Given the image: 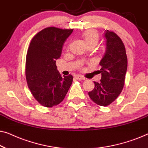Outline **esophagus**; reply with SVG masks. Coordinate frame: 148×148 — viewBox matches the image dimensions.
Instances as JSON below:
<instances>
[{
	"label": "esophagus",
	"instance_id": "1",
	"mask_svg": "<svg viewBox=\"0 0 148 148\" xmlns=\"http://www.w3.org/2000/svg\"><path fill=\"white\" fill-rule=\"evenodd\" d=\"M75 78L77 79H78L79 81H84V80L86 79L85 77H82L81 75H77V76H75Z\"/></svg>",
	"mask_w": 148,
	"mask_h": 148
}]
</instances>
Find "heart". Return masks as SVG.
Returning <instances> with one entry per match:
<instances>
[{"instance_id":"b5f03b06","label":"heart","mask_w":148,"mask_h":148,"mask_svg":"<svg viewBox=\"0 0 148 148\" xmlns=\"http://www.w3.org/2000/svg\"><path fill=\"white\" fill-rule=\"evenodd\" d=\"M83 38L86 44L89 45H96L99 40V35L97 31L94 29H88L83 34Z\"/></svg>"}]
</instances>
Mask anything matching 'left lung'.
I'll use <instances>...</instances> for the list:
<instances>
[{
    "mask_svg": "<svg viewBox=\"0 0 148 148\" xmlns=\"http://www.w3.org/2000/svg\"><path fill=\"white\" fill-rule=\"evenodd\" d=\"M106 51L100 62V82L88 94L93 102L102 106L110 104L121 94L125 84L127 57L125 45L113 32L105 30Z\"/></svg>",
    "mask_w": 148,
    "mask_h": 148,
    "instance_id": "left-lung-1",
    "label": "left lung"
}]
</instances>
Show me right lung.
<instances>
[{
    "instance_id": "right-lung-1",
    "label": "right lung",
    "mask_w": 148,
    "mask_h": 148,
    "mask_svg": "<svg viewBox=\"0 0 148 148\" xmlns=\"http://www.w3.org/2000/svg\"><path fill=\"white\" fill-rule=\"evenodd\" d=\"M73 29L50 27L32 40L25 62L28 88L34 98L45 107L56 106L63 100L73 82V76L61 77L56 66L62 46Z\"/></svg>"
}]
</instances>
